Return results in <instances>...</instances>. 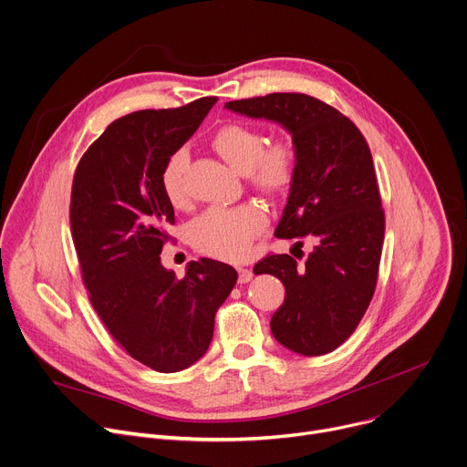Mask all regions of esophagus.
I'll return each mask as SVG.
<instances>
[{
	"mask_svg": "<svg viewBox=\"0 0 467 467\" xmlns=\"http://www.w3.org/2000/svg\"><path fill=\"white\" fill-rule=\"evenodd\" d=\"M251 279H253V270H249V268H240L238 270V283L240 285H244V283H247Z\"/></svg>",
	"mask_w": 467,
	"mask_h": 467,
	"instance_id": "1",
	"label": "esophagus"
}]
</instances>
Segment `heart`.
<instances>
[{"instance_id":"obj_1","label":"heart","mask_w":467,"mask_h":467,"mask_svg":"<svg viewBox=\"0 0 467 467\" xmlns=\"http://www.w3.org/2000/svg\"><path fill=\"white\" fill-rule=\"evenodd\" d=\"M212 147L236 171L245 173L249 184L266 195H279L294 181L298 154L288 140L277 138L266 143L257 126L229 122L212 138ZM188 152L177 149L160 169V188L173 206H182L186 193ZM268 225V216L257 202H244L223 208L212 206L188 227L192 245L201 255L218 261H242L247 257L253 240Z\"/></svg>"}]
</instances>
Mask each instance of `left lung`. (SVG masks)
Instances as JSON below:
<instances>
[{
	"instance_id": "left-lung-1",
	"label": "left lung",
	"mask_w": 467,
	"mask_h": 467,
	"mask_svg": "<svg viewBox=\"0 0 467 467\" xmlns=\"http://www.w3.org/2000/svg\"><path fill=\"white\" fill-rule=\"evenodd\" d=\"M225 108L275 120L292 134L298 165L275 236L309 238L315 249L304 265L270 253L253 272L285 285V302L270 322L277 341L302 356L327 354L356 331L378 281L386 216L370 149L347 115L304 93Z\"/></svg>"
}]
</instances>
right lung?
I'll use <instances>...</instances> for the list:
<instances>
[{
    "instance_id": "add662e5",
    "label": "right lung",
    "mask_w": 467,
    "mask_h": 467,
    "mask_svg": "<svg viewBox=\"0 0 467 467\" xmlns=\"http://www.w3.org/2000/svg\"><path fill=\"white\" fill-rule=\"evenodd\" d=\"M141 109L113 120L78 161L70 233L89 302L117 345L158 372L193 365L214 335L236 270L201 259L182 279L160 265L173 204L160 188L163 160L181 149L216 104Z\"/></svg>"
}]
</instances>
